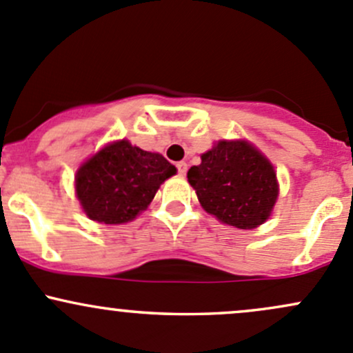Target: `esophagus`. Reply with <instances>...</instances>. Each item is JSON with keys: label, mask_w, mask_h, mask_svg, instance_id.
Instances as JSON below:
<instances>
[{"label": "esophagus", "mask_w": 353, "mask_h": 353, "mask_svg": "<svg viewBox=\"0 0 353 353\" xmlns=\"http://www.w3.org/2000/svg\"><path fill=\"white\" fill-rule=\"evenodd\" d=\"M176 168H178V173H180L181 176H185V173H187V170H188V166H187V163L185 161H180L176 165Z\"/></svg>", "instance_id": "1"}]
</instances>
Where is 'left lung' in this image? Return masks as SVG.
Returning <instances> with one entry per match:
<instances>
[{
  "mask_svg": "<svg viewBox=\"0 0 353 353\" xmlns=\"http://www.w3.org/2000/svg\"><path fill=\"white\" fill-rule=\"evenodd\" d=\"M187 178L203 210L237 229H256L266 222L278 200L274 166L244 139L215 143Z\"/></svg>",
  "mask_w": 353,
  "mask_h": 353,
  "instance_id": "left-lung-1",
  "label": "left lung"
}]
</instances>
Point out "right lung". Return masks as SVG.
I'll return each mask as SVG.
<instances>
[{"mask_svg":"<svg viewBox=\"0 0 353 353\" xmlns=\"http://www.w3.org/2000/svg\"><path fill=\"white\" fill-rule=\"evenodd\" d=\"M175 173L163 154L121 139L82 163L75 173V193L90 221L117 225L146 210L160 185Z\"/></svg>","mask_w":353,"mask_h":353,"instance_id":"add662e5","label":"right lung"}]
</instances>
